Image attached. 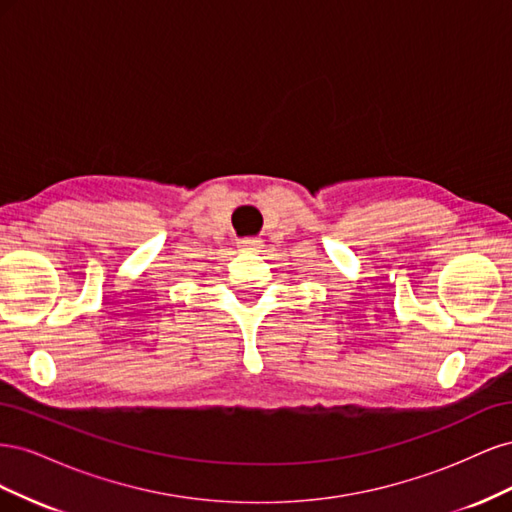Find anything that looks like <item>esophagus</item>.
Masks as SVG:
<instances>
[{
	"instance_id": "obj_1",
	"label": "esophagus",
	"mask_w": 512,
	"mask_h": 512,
	"mask_svg": "<svg viewBox=\"0 0 512 512\" xmlns=\"http://www.w3.org/2000/svg\"><path fill=\"white\" fill-rule=\"evenodd\" d=\"M239 250L241 252H258L260 241L258 239H243V241H239Z\"/></svg>"
}]
</instances>
